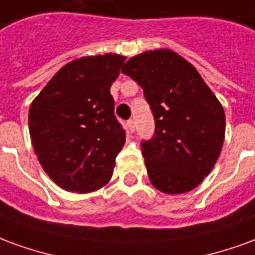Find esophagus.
Listing matches in <instances>:
<instances>
[{"mask_svg":"<svg viewBox=\"0 0 255 255\" xmlns=\"http://www.w3.org/2000/svg\"><path fill=\"white\" fill-rule=\"evenodd\" d=\"M127 128L129 132H133V131H135V122H133V120H128Z\"/></svg>","mask_w":255,"mask_h":255,"instance_id":"esophagus-1","label":"esophagus"}]
</instances>
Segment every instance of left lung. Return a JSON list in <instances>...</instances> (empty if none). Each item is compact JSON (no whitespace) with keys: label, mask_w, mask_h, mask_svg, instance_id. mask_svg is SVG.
Listing matches in <instances>:
<instances>
[{"label":"left lung","mask_w":255,"mask_h":255,"mask_svg":"<svg viewBox=\"0 0 255 255\" xmlns=\"http://www.w3.org/2000/svg\"><path fill=\"white\" fill-rule=\"evenodd\" d=\"M122 72L143 89L154 135L142 140L151 184L165 194L191 191L213 169L223 147V106L191 64L168 49L129 58Z\"/></svg>","instance_id":"1"}]
</instances>
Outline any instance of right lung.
Returning a JSON list of instances; mask_svg holds the SVG:
<instances>
[{
	"label": "right lung",
	"mask_w": 255,
	"mask_h": 255,
	"mask_svg": "<svg viewBox=\"0 0 255 255\" xmlns=\"http://www.w3.org/2000/svg\"><path fill=\"white\" fill-rule=\"evenodd\" d=\"M126 57L105 54L68 63L32 101L31 140L53 182L72 192L111 180L126 131L115 116L111 86Z\"/></svg>",
	"instance_id": "add662e5"
}]
</instances>
